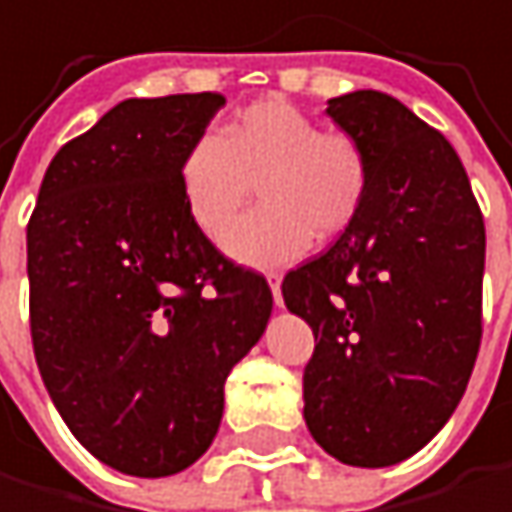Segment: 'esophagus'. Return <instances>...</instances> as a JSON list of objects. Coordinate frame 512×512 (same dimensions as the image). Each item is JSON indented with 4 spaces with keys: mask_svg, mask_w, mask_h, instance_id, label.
Masks as SVG:
<instances>
[{
    "mask_svg": "<svg viewBox=\"0 0 512 512\" xmlns=\"http://www.w3.org/2000/svg\"><path fill=\"white\" fill-rule=\"evenodd\" d=\"M280 283H283V274H280V271H268V286H271L274 304H283V292H280Z\"/></svg>",
    "mask_w": 512,
    "mask_h": 512,
    "instance_id": "esophagus-1",
    "label": "esophagus"
}]
</instances>
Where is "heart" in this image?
<instances>
[{"mask_svg":"<svg viewBox=\"0 0 512 512\" xmlns=\"http://www.w3.org/2000/svg\"><path fill=\"white\" fill-rule=\"evenodd\" d=\"M262 199L226 238L250 265H283L301 256L310 235H341L365 205L371 159L344 129L319 123L286 99H259L226 120L217 138L189 144L180 162V196L202 235L220 241L250 193Z\"/></svg>","mask_w":512,"mask_h":512,"instance_id":"b5f03b06","label":"heart"}]
</instances>
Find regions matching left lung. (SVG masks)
Returning a JSON list of instances; mask_svg holds the SVG:
<instances>
[{
    "label": "left lung",
    "mask_w": 512,
    "mask_h": 512,
    "mask_svg": "<svg viewBox=\"0 0 512 512\" xmlns=\"http://www.w3.org/2000/svg\"><path fill=\"white\" fill-rule=\"evenodd\" d=\"M329 117L371 159L356 220L283 277L313 329L304 419L356 468L404 462L462 401L483 338L486 226L453 144L398 99L359 90Z\"/></svg>",
    "instance_id": "left-lung-1"
}]
</instances>
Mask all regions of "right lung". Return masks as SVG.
<instances>
[{
    "label": "right lung",
    "instance_id": "obj_1",
    "mask_svg": "<svg viewBox=\"0 0 512 512\" xmlns=\"http://www.w3.org/2000/svg\"><path fill=\"white\" fill-rule=\"evenodd\" d=\"M223 105L220 93L120 102L59 147L26 226L41 380L87 450L132 477L205 456L226 377L274 304L180 196L183 153Z\"/></svg>",
    "mask_w": 512,
    "mask_h": 512
}]
</instances>
